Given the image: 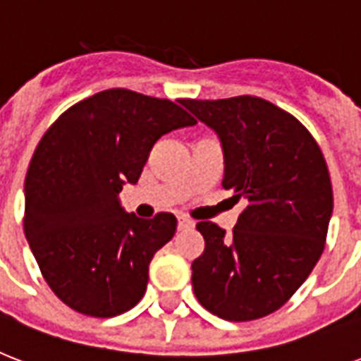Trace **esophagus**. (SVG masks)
I'll return each mask as SVG.
<instances>
[{
  "mask_svg": "<svg viewBox=\"0 0 361 361\" xmlns=\"http://www.w3.org/2000/svg\"><path fill=\"white\" fill-rule=\"evenodd\" d=\"M192 226H195V221L187 219V217H180V219H178V228H180V231H189Z\"/></svg>",
  "mask_w": 361,
  "mask_h": 361,
  "instance_id": "esophagus-1",
  "label": "esophagus"
}]
</instances>
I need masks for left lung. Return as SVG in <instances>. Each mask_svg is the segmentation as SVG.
Masks as SVG:
<instances>
[{
  "label": "left lung",
  "instance_id": "obj_1",
  "mask_svg": "<svg viewBox=\"0 0 361 361\" xmlns=\"http://www.w3.org/2000/svg\"><path fill=\"white\" fill-rule=\"evenodd\" d=\"M219 135L223 187L245 200L231 236L212 221L197 231L206 247L192 260V290L204 309L232 322L281 309L324 251L334 212L326 159L305 125L266 99H181Z\"/></svg>",
  "mask_w": 361,
  "mask_h": 361
}]
</instances>
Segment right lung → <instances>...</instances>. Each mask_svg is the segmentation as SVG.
Segmentation results:
<instances>
[{
  "label": "right lung",
  "mask_w": 361,
  "mask_h": 361,
  "mask_svg": "<svg viewBox=\"0 0 361 361\" xmlns=\"http://www.w3.org/2000/svg\"><path fill=\"white\" fill-rule=\"evenodd\" d=\"M197 120L169 99L114 87L67 109L42 135L25 176L24 232L42 277L76 313L109 319L140 302L153 255L178 221L120 206L153 144Z\"/></svg>",
  "instance_id": "obj_1"
}]
</instances>
